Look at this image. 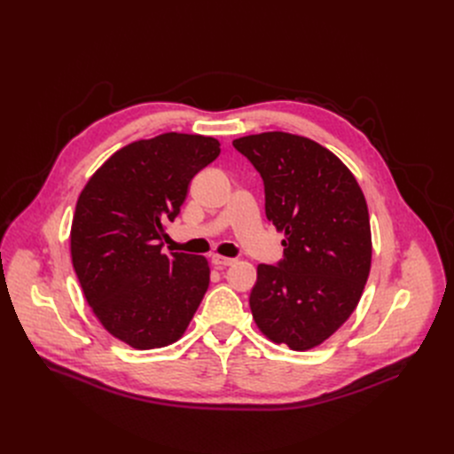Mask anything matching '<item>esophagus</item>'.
Segmentation results:
<instances>
[{
	"label": "esophagus",
	"instance_id": "obj_1",
	"mask_svg": "<svg viewBox=\"0 0 454 454\" xmlns=\"http://www.w3.org/2000/svg\"><path fill=\"white\" fill-rule=\"evenodd\" d=\"M235 259H231V257H224V255H219V254H215V255H211V263L215 265V267H219V269H223V267H230L231 263H233Z\"/></svg>",
	"mask_w": 454,
	"mask_h": 454
}]
</instances>
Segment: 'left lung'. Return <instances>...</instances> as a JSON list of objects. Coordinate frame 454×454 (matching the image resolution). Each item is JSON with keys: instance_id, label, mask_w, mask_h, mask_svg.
<instances>
[{"instance_id": "obj_1", "label": "left lung", "mask_w": 454, "mask_h": 454, "mask_svg": "<svg viewBox=\"0 0 454 454\" xmlns=\"http://www.w3.org/2000/svg\"><path fill=\"white\" fill-rule=\"evenodd\" d=\"M265 184L267 219L285 235L283 259L259 265L250 309L263 335L307 351L355 311L372 267V230L363 189L320 143L261 132L233 139Z\"/></svg>"}]
</instances>
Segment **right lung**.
I'll list each match as a JSON object with an SVG mask.
<instances>
[{"instance_id":"obj_1","label":"right lung","mask_w":454,"mask_h":454,"mask_svg":"<svg viewBox=\"0 0 454 454\" xmlns=\"http://www.w3.org/2000/svg\"><path fill=\"white\" fill-rule=\"evenodd\" d=\"M221 154L200 134L165 132L114 153L81 191L71 263L93 315L136 349L176 342L207 291L204 255L161 252L187 185Z\"/></svg>"}]
</instances>
